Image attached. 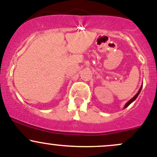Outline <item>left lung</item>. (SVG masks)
I'll use <instances>...</instances> for the list:
<instances>
[{
	"label": "left lung",
	"instance_id": "obj_1",
	"mask_svg": "<svg viewBox=\"0 0 157 157\" xmlns=\"http://www.w3.org/2000/svg\"><path fill=\"white\" fill-rule=\"evenodd\" d=\"M142 86H143V85H142ZM142 86H140V90H138V92H137V94H136V95H135V96H134V97H133V98H132V99H130V100H129V101H128V102H127V103H126V104H125V105H124V109L127 108V107L128 106V105H130V104H131V103H132V102H134V100H135V99H137V96H138V95H139V94H140V91H141V89H142Z\"/></svg>",
	"mask_w": 157,
	"mask_h": 157
}]
</instances>
